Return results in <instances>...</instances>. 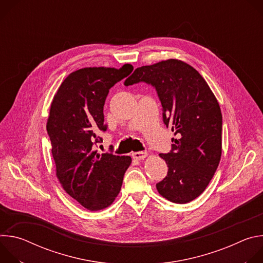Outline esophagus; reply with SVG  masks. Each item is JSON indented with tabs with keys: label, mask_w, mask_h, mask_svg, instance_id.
I'll list each match as a JSON object with an SVG mask.
<instances>
[{
	"label": "esophagus",
	"mask_w": 263,
	"mask_h": 263,
	"mask_svg": "<svg viewBox=\"0 0 263 263\" xmlns=\"http://www.w3.org/2000/svg\"><path fill=\"white\" fill-rule=\"evenodd\" d=\"M147 156L146 152H134L132 153V157L136 160H142Z\"/></svg>",
	"instance_id": "34e87169"
}]
</instances>
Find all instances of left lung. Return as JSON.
Instances as JSON below:
<instances>
[{
	"label": "left lung",
	"instance_id": "left-lung-1",
	"mask_svg": "<svg viewBox=\"0 0 263 263\" xmlns=\"http://www.w3.org/2000/svg\"><path fill=\"white\" fill-rule=\"evenodd\" d=\"M138 82L156 88L163 122L178 135L172 139V151L159 154L168 171L156 189L173 203L192 202L206 190L220 161L222 120L218 102L199 71L178 59L137 67L124 84Z\"/></svg>",
	"mask_w": 263,
	"mask_h": 263
}]
</instances>
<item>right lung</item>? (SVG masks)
I'll return each instance as SVG.
<instances>
[{
	"instance_id": "add662e5",
	"label": "right lung",
	"mask_w": 263,
	"mask_h": 263,
	"mask_svg": "<svg viewBox=\"0 0 263 263\" xmlns=\"http://www.w3.org/2000/svg\"><path fill=\"white\" fill-rule=\"evenodd\" d=\"M133 70L131 64L84 67L70 72L51 103L47 131L56 176L63 190L90 211L110 206L120 194L130 156L98 154L97 136L107 130L104 104L109 89Z\"/></svg>"
}]
</instances>
